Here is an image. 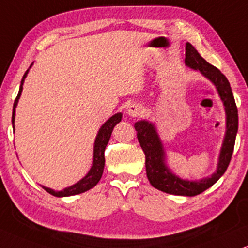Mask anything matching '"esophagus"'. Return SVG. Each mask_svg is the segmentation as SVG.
Listing matches in <instances>:
<instances>
[{
  "label": "esophagus",
  "instance_id": "34e87169",
  "mask_svg": "<svg viewBox=\"0 0 248 248\" xmlns=\"http://www.w3.org/2000/svg\"><path fill=\"white\" fill-rule=\"evenodd\" d=\"M128 114L130 115V117H140V115L143 114V106L137 104V103H135V104H131L129 106V108H128Z\"/></svg>",
  "mask_w": 248,
  "mask_h": 248
}]
</instances>
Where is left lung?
Masks as SVG:
<instances>
[{
  "instance_id": "1",
  "label": "left lung",
  "mask_w": 248,
  "mask_h": 248,
  "mask_svg": "<svg viewBox=\"0 0 248 248\" xmlns=\"http://www.w3.org/2000/svg\"><path fill=\"white\" fill-rule=\"evenodd\" d=\"M186 64L193 70H198L215 84L224 103L227 112V134L222 145L220 161L215 174L202 181H186L175 176L165 165L164 149L155 127L147 121L135 124L137 139L145 153L146 176L153 187L169 194L176 196H197L211 187L225 173L233 153L236 135L238 131V109L232 90L225 75L215 66L209 64L198 54L194 46L187 42L186 46Z\"/></svg>"
}]
</instances>
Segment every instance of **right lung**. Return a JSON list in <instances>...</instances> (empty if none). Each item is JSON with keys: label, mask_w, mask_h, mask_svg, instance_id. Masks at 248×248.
<instances>
[{"label": "right lung", "mask_w": 248, "mask_h": 248, "mask_svg": "<svg viewBox=\"0 0 248 248\" xmlns=\"http://www.w3.org/2000/svg\"><path fill=\"white\" fill-rule=\"evenodd\" d=\"M28 70L25 72L23 80H21V84L19 88V93H18L17 97H16V101L14 103V109H12V126H14V121H15V111H16V106H17L18 99H19L21 90H23V83L25 78H26ZM122 115L121 113L114 114L113 117L109 118L108 121L103 124V127L99 129V133L97 135V139L95 142V147H93V164L92 169L89 170V173L87 174L86 177H83L80 182H78L77 184L72 186L70 187H66L62 191H54L51 189H48V187L42 186L46 192H49L50 194L55 197H68V196H74V194H79L82 192H86V191L90 190L92 187H93L98 183L99 180H101L102 175H103V170H104V165H105V156H104V152H105V147L108 145L109 137H111L112 130L115 124L118 122L121 121ZM15 128V127H14Z\"/></svg>", "instance_id": "obj_1"}]
</instances>
